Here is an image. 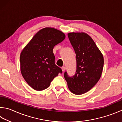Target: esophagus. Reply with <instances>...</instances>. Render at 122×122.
Here are the masks:
<instances>
[{"instance_id":"esophagus-1","label":"esophagus","mask_w":122,"mask_h":122,"mask_svg":"<svg viewBox=\"0 0 122 122\" xmlns=\"http://www.w3.org/2000/svg\"><path fill=\"white\" fill-rule=\"evenodd\" d=\"M61 70H62V71H63V72H64L66 70V67H65V66H63V67H61Z\"/></svg>"}]
</instances>
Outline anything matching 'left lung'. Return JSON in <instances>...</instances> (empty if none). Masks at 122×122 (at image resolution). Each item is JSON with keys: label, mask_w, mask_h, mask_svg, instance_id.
<instances>
[{"label": "left lung", "mask_w": 122, "mask_h": 122, "mask_svg": "<svg viewBox=\"0 0 122 122\" xmlns=\"http://www.w3.org/2000/svg\"><path fill=\"white\" fill-rule=\"evenodd\" d=\"M67 35L76 54V70L72 77L65 72L64 77L70 90L80 95L89 91L99 80L104 66V57L88 34L71 32Z\"/></svg>", "instance_id": "obj_1"}]
</instances>
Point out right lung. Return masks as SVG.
<instances>
[{
    "label": "right lung",
    "mask_w": 122,
    "mask_h": 122,
    "mask_svg": "<svg viewBox=\"0 0 122 122\" xmlns=\"http://www.w3.org/2000/svg\"><path fill=\"white\" fill-rule=\"evenodd\" d=\"M65 35L52 27H45L36 33L20 55V72L32 88L42 91L48 88L54 78L62 73L55 63L52 51Z\"/></svg>",
    "instance_id": "obj_1"
}]
</instances>
